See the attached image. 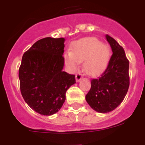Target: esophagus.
<instances>
[{
    "instance_id": "obj_1",
    "label": "esophagus",
    "mask_w": 145,
    "mask_h": 145,
    "mask_svg": "<svg viewBox=\"0 0 145 145\" xmlns=\"http://www.w3.org/2000/svg\"><path fill=\"white\" fill-rule=\"evenodd\" d=\"M82 78H83V75H82V73L80 72H78L76 74V75H75V79H76V81L77 82L80 81Z\"/></svg>"
}]
</instances>
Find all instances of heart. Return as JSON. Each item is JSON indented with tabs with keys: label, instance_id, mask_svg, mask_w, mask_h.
<instances>
[{
	"label": "heart",
	"instance_id": "heart-1",
	"mask_svg": "<svg viewBox=\"0 0 145 145\" xmlns=\"http://www.w3.org/2000/svg\"><path fill=\"white\" fill-rule=\"evenodd\" d=\"M110 48L93 38L79 40L71 47V52L65 54L66 65L76 70L78 62L84 61V69L87 74L95 75L106 68L110 59Z\"/></svg>",
	"mask_w": 145,
	"mask_h": 145
}]
</instances>
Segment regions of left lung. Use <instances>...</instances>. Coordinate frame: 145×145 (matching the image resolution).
Masks as SVG:
<instances>
[{
	"label": "left lung",
	"mask_w": 145,
	"mask_h": 145,
	"mask_svg": "<svg viewBox=\"0 0 145 145\" xmlns=\"http://www.w3.org/2000/svg\"><path fill=\"white\" fill-rule=\"evenodd\" d=\"M112 48L107 68L97 78L92 79L86 100L93 110L101 113L112 111L123 102L129 87V61L121 46L108 35Z\"/></svg>",
	"instance_id": "8db88e82"
}]
</instances>
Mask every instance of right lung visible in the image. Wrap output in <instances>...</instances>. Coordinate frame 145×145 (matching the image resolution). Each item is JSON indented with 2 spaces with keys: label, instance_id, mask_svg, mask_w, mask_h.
<instances>
[{
  "label": "right lung",
  "instance_id": "1",
  "mask_svg": "<svg viewBox=\"0 0 145 145\" xmlns=\"http://www.w3.org/2000/svg\"><path fill=\"white\" fill-rule=\"evenodd\" d=\"M65 38H44L23 54L19 69L20 91L33 110L52 116L59 110L75 75L62 71Z\"/></svg>",
  "mask_w": 145,
  "mask_h": 145
}]
</instances>
